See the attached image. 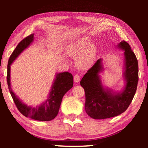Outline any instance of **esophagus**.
Segmentation results:
<instances>
[{
	"mask_svg": "<svg viewBox=\"0 0 148 148\" xmlns=\"http://www.w3.org/2000/svg\"><path fill=\"white\" fill-rule=\"evenodd\" d=\"M80 78H81L80 76H79L78 74H76V75H75L74 77V82H75V83L79 82Z\"/></svg>",
	"mask_w": 148,
	"mask_h": 148,
	"instance_id": "obj_1",
	"label": "esophagus"
}]
</instances>
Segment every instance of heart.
I'll list each match as a JSON object with an SVG mask.
<instances>
[{"mask_svg": "<svg viewBox=\"0 0 148 148\" xmlns=\"http://www.w3.org/2000/svg\"><path fill=\"white\" fill-rule=\"evenodd\" d=\"M66 51L72 56H77V64L82 69H88L93 64L97 56V48L92 40L84 37L75 40L66 47Z\"/></svg>", "mask_w": 148, "mask_h": 148, "instance_id": "b5f03b06", "label": "heart"}]
</instances>
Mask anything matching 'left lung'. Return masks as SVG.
Wrapping results in <instances>:
<instances>
[{
    "label": "left lung",
    "mask_w": 148,
    "mask_h": 148,
    "mask_svg": "<svg viewBox=\"0 0 148 148\" xmlns=\"http://www.w3.org/2000/svg\"><path fill=\"white\" fill-rule=\"evenodd\" d=\"M124 51L125 86L120 92L103 87L99 74L104 69L102 59L97 61L80 81L85 92L84 108L88 115L95 119L109 118L125 112L136 92L139 81L138 62L130 45L123 40L117 46Z\"/></svg>",
    "instance_id": "obj_1"
}]
</instances>
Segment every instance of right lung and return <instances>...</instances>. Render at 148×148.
<instances>
[{
  "label": "right lung",
  "mask_w": 148,
  "mask_h": 148,
  "mask_svg": "<svg viewBox=\"0 0 148 148\" xmlns=\"http://www.w3.org/2000/svg\"><path fill=\"white\" fill-rule=\"evenodd\" d=\"M34 39V34L23 39L16 47L9 57L7 74L8 88L16 106L23 116L37 121H51L58 114L63 97L73 86V76L71 73L64 72L56 74L48 99L45 102L36 107L28 106L22 102L13 92L11 86V65L23 51L32 43Z\"/></svg>",
  "instance_id": "1"
}]
</instances>
